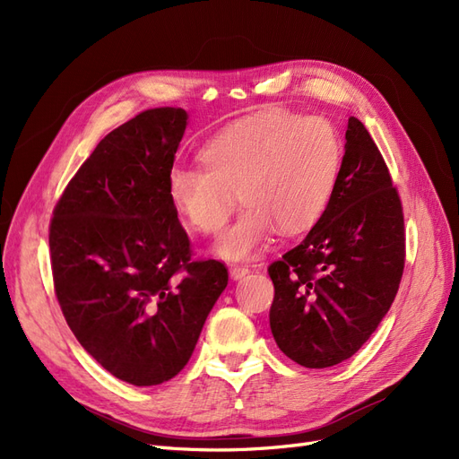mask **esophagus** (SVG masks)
Segmentation results:
<instances>
[{"instance_id": "34e87169", "label": "esophagus", "mask_w": 459, "mask_h": 459, "mask_svg": "<svg viewBox=\"0 0 459 459\" xmlns=\"http://www.w3.org/2000/svg\"><path fill=\"white\" fill-rule=\"evenodd\" d=\"M251 273V270H248L247 266H231L230 268V275L233 281H239V280H245V277Z\"/></svg>"}]
</instances>
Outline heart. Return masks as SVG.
<instances>
[{
    "instance_id": "1",
    "label": "heart",
    "mask_w": 459,
    "mask_h": 459,
    "mask_svg": "<svg viewBox=\"0 0 459 459\" xmlns=\"http://www.w3.org/2000/svg\"><path fill=\"white\" fill-rule=\"evenodd\" d=\"M201 166L176 164L166 195L184 224L216 233L231 211V191L243 212L220 235L214 253L230 262L258 256L275 230L299 233L324 214L335 191L342 143L324 117L272 110L230 124L208 140Z\"/></svg>"
}]
</instances>
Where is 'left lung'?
<instances>
[{"instance_id":"obj_1","label":"left lung","mask_w":459,"mask_h":459,"mask_svg":"<svg viewBox=\"0 0 459 459\" xmlns=\"http://www.w3.org/2000/svg\"><path fill=\"white\" fill-rule=\"evenodd\" d=\"M329 204L295 248L268 268L270 329L293 362L324 369L356 354L391 308L404 272V216L369 132L349 118Z\"/></svg>"}]
</instances>
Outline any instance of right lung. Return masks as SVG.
Wrapping results in <instances>:
<instances>
[{"mask_svg":"<svg viewBox=\"0 0 459 459\" xmlns=\"http://www.w3.org/2000/svg\"><path fill=\"white\" fill-rule=\"evenodd\" d=\"M187 128L184 108H151L107 134L53 211L55 293L78 342L117 379L169 381L186 368L228 285L218 260L191 262L166 195Z\"/></svg>","mask_w":459,"mask_h":459,"instance_id":"right-lung-1","label":"right lung"}]
</instances>
